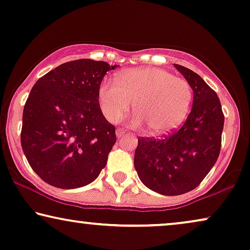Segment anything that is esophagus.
I'll return each mask as SVG.
<instances>
[{"label":"esophagus","instance_id":"34e87169","mask_svg":"<svg viewBox=\"0 0 250 250\" xmlns=\"http://www.w3.org/2000/svg\"><path fill=\"white\" fill-rule=\"evenodd\" d=\"M115 133H117V137H118V138H120V137L125 136V129H124V128H118V129H117V131H115Z\"/></svg>","mask_w":250,"mask_h":250}]
</instances>
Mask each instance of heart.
<instances>
[{
    "instance_id": "1",
    "label": "heart",
    "mask_w": 250,
    "mask_h": 250,
    "mask_svg": "<svg viewBox=\"0 0 250 250\" xmlns=\"http://www.w3.org/2000/svg\"><path fill=\"white\" fill-rule=\"evenodd\" d=\"M101 110L108 121H119L135 111L131 124H145L152 133L163 135L178 128L187 117L192 89L187 80L160 68L129 69L117 82L105 80L98 90Z\"/></svg>"
}]
</instances>
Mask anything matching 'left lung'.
Masks as SVG:
<instances>
[{
  "label": "left lung",
  "mask_w": 250,
  "mask_h": 250,
  "mask_svg": "<svg viewBox=\"0 0 250 250\" xmlns=\"http://www.w3.org/2000/svg\"><path fill=\"white\" fill-rule=\"evenodd\" d=\"M174 66L194 91L191 112L181 128L168 135L138 138L133 160L143 184L167 196L191 191L208 174L220 155L224 125L215 91L192 70Z\"/></svg>",
  "instance_id": "left-lung-1"
}]
</instances>
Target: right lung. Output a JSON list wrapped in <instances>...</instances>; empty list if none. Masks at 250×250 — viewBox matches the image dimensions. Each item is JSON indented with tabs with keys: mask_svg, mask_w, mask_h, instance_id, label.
Here are the masks:
<instances>
[{
	"mask_svg": "<svg viewBox=\"0 0 250 250\" xmlns=\"http://www.w3.org/2000/svg\"><path fill=\"white\" fill-rule=\"evenodd\" d=\"M117 66L75 60L51 70L31 88L23 107L21 147L46 184L83 187L105 167L117 136L102 113L98 90L105 73Z\"/></svg>",
	"mask_w": 250,
	"mask_h": 250,
	"instance_id": "obj_1",
	"label": "right lung"
}]
</instances>
